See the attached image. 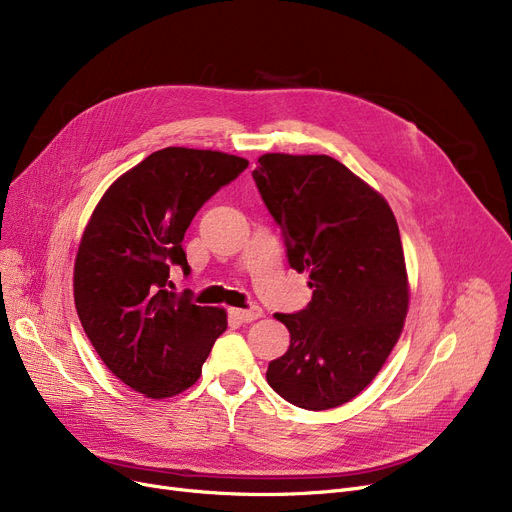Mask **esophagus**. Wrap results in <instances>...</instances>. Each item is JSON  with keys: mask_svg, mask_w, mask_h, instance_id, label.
Masks as SVG:
<instances>
[{"mask_svg": "<svg viewBox=\"0 0 512 512\" xmlns=\"http://www.w3.org/2000/svg\"><path fill=\"white\" fill-rule=\"evenodd\" d=\"M261 315H263V311L257 305H253L249 309H230V317L240 321V324H249V321H255Z\"/></svg>", "mask_w": 512, "mask_h": 512, "instance_id": "obj_1", "label": "esophagus"}]
</instances>
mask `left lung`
<instances>
[{"label":"left lung","instance_id":"1","mask_svg":"<svg viewBox=\"0 0 512 512\" xmlns=\"http://www.w3.org/2000/svg\"><path fill=\"white\" fill-rule=\"evenodd\" d=\"M253 180L282 228L290 267L309 272L313 288L305 309L274 315L290 346L267 367V384L294 407H340L378 375L407 317L396 218L330 155L265 153Z\"/></svg>","mask_w":512,"mask_h":512}]
</instances>
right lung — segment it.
Returning <instances> with one entry per match:
<instances>
[{"label":"right lung","instance_id":"1","mask_svg":"<svg viewBox=\"0 0 512 512\" xmlns=\"http://www.w3.org/2000/svg\"><path fill=\"white\" fill-rule=\"evenodd\" d=\"M247 159L166 147L122 174L97 203L74 263V303L118 380L149 398L191 388L226 330V311L170 290L188 274L182 240L197 211L245 172Z\"/></svg>","mask_w":512,"mask_h":512}]
</instances>
